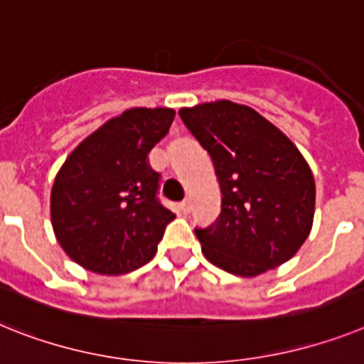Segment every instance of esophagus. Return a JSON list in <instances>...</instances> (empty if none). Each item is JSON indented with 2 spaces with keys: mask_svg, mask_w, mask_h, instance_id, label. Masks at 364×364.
<instances>
[{
  "mask_svg": "<svg viewBox=\"0 0 364 364\" xmlns=\"http://www.w3.org/2000/svg\"><path fill=\"white\" fill-rule=\"evenodd\" d=\"M179 209H181L183 215H188V213H191V209H192L191 201H188V200L181 201V203H179Z\"/></svg>",
  "mask_w": 364,
  "mask_h": 364,
  "instance_id": "obj_1",
  "label": "esophagus"
}]
</instances>
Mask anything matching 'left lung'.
I'll return each mask as SVG.
<instances>
[{
    "label": "left lung",
    "instance_id": "obj_1",
    "mask_svg": "<svg viewBox=\"0 0 364 364\" xmlns=\"http://www.w3.org/2000/svg\"><path fill=\"white\" fill-rule=\"evenodd\" d=\"M179 116L213 159L222 192L218 218L194 229L203 255L242 277L289 261L314 216V177L304 155L252 107L222 100Z\"/></svg>",
    "mask_w": 364,
    "mask_h": 364
}]
</instances>
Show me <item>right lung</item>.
Listing matches in <instances>:
<instances>
[{
  "mask_svg": "<svg viewBox=\"0 0 364 364\" xmlns=\"http://www.w3.org/2000/svg\"><path fill=\"white\" fill-rule=\"evenodd\" d=\"M176 111L135 107L73 149L51 188V225L72 261L96 274H127L157 252L176 218L159 201L161 173L148 155Z\"/></svg>",
  "mask_w": 364,
  "mask_h": 364,
  "instance_id": "obj_1",
  "label": "right lung"
}]
</instances>
